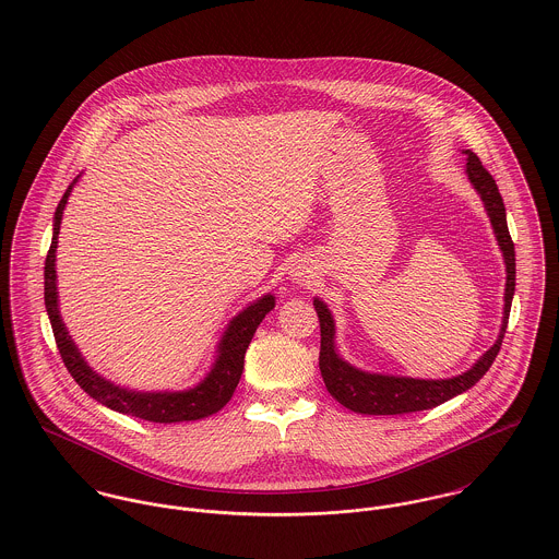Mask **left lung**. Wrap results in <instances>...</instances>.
Segmentation results:
<instances>
[{"instance_id":"obj_1","label":"left lung","mask_w":559,"mask_h":559,"mask_svg":"<svg viewBox=\"0 0 559 559\" xmlns=\"http://www.w3.org/2000/svg\"><path fill=\"white\" fill-rule=\"evenodd\" d=\"M467 154V178L478 190L480 199L485 201V210L491 218L493 231H496L497 245L503 254L506 263V294H503V319L501 330L497 336L496 345L483 354V358L463 374L450 377V379H414V377H396V374H377L352 367L345 362L336 349H334V319L328 307L314 298V310L319 317L321 328V349H319V369L328 392L347 409L356 414L367 416H399V414H412L423 409H433L437 405L454 399L456 394L469 390L474 383H478L485 372L491 369L493 360L499 354L501 338L508 328V314L512 307L514 296V276H516V263H514V245L508 231L506 223V207L503 199L497 190L493 176L483 167L480 158L465 150Z\"/></svg>"}]
</instances>
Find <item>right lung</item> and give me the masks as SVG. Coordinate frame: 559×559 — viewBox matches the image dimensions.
I'll list each match as a JSON object with an SVG mask.
<instances>
[{
    "mask_svg": "<svg viewBox=\"0 0 559 559\" xmlns=\"http://www.w3.org/2000/svg\"><path fill=\"white\" fill-rule=\"evenodd\" d=\"M76 182V180H74ZM74 182L63 192L62 201L58 203L56 216H53V240L51 249L45 261V307L51 319L53 336L58 343V349L62 354L63 365L72 379L98 403L107 405L114 412H120L126 416H134L147 423H188V420H201L218 409H223L229 399L234 396L240 377L245 371V354L249 349L252 334L257 325L263 321V317L274 309V296H263L254 300L250 307L236 314L229 321L227 332L223 334L218 343V358L207 372V377L182 392H134L128 388H120L98 372L92 371L87 362L81 358V352L72 343L68 330L63 328L60 309H58V274H56V249H58V234L62 225L63 207L68 201V194L74 187Z\"/></svg>",
    "mask_w": 559,
    "mask_h": 559,
    "instance_id": "1",
    "label": "right lung"
}]
</instances>
